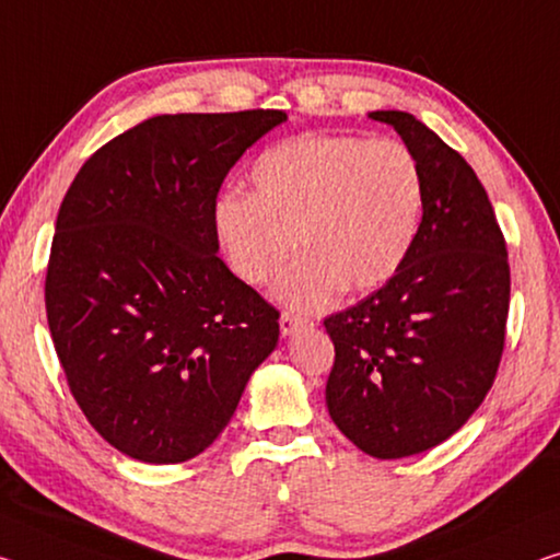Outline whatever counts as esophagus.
Masks as SVG:
<instances>
[{
    "label": "esophagus",
    "mask_w": 560,
    "mask_h": 560,
    "mask_svg": "<svg viewBox=\"0 0 560 560\" xmlns=\"http://www.w3.org/2000/svg\"><path fill=\"white\" fill-rule=\"evenodd\" d=\"M306 324H308L306 318L294 316V314H289V312H283L281 318H279V328H281L283 336H291V334L296 331V328H304Z\"/></svg>",
    "instance_id": "34e87169"
}]
</instances>
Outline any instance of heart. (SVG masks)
I'll use <instances>...</instances> for the list:
<instances>
[{
    "label": "heart",
    "mask_w": 560,
    "mask_h": 560,
    "mask_svg": "<svg viewBox=\"0 0 560 560\" xmlns=\"http://www.w3.org/2000/svg\"><path fill=\"white\" fill-rule=\"evenodd\" d=\"M254 194L229 191L214 224L238 279L277 283L291 312L314 314L346 291H371L401 269L419 236L425 186L419 159L396 139L308 135L279 141L252 172Z\"/></svg>",
    "instance_id": "obj_1"
}]
</instances>
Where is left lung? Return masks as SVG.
<instances>
[{"label":"left lung","instance_id":"obj_1","mask_svg":"<svg viewBox=\"0 0 560 560\" xmlns=\"http://www.w3.org/2000/svg\"><path fill=\"white\" fill-rule=\"evenodd\" d=\"M419 159L425 203L401 269L324 322L334 341L326 406L374 458L439 446L493 386L509 318V254L466 159L408 112H371Z\"/></svg>","mask_w":560,"mask_h":560}]
</instances>
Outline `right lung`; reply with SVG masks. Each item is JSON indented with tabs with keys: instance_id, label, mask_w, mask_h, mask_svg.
<instances>
[{
	"instance_id": "obj_1",
	"label": "right lung",
	"mask_w": 560,
	"mask_h": 560,
	"mask_svg": "<svg viewBox=\"0 0 560 560\" xmlns=\"http://www.w3.org/2000/svg\"><path fill=\"white\" fill-rule=\"evenodd\" d=\"M287 112L162 114L86 159L57 214L47 322L104 441L182 464L217 441L277 349L279 312L219 259L217 194Z\"/></svg>"
}]
</instances>
